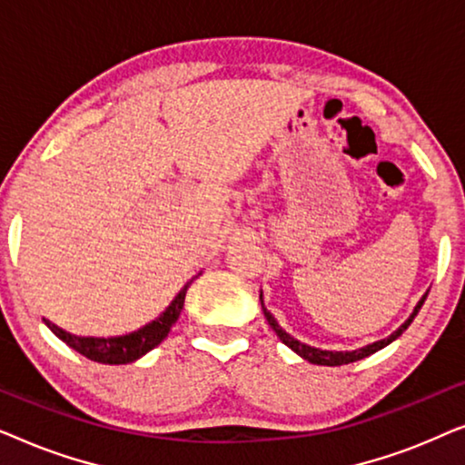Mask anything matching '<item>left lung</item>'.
<instances>
[{"mask_svg": "<svg viewBox=\"0 0 465 465\" xmlns=\"http://www.w3.org/2000/svg\"><path fill=\"white\" fill-rule=\"evenodd\" d=\"M428 292H430V290H428ZM428 292H425V294L421 296V301L417 302V307H415V311H412V315L409 317V320H406V322L402 323V326H400V328L396 330V332H393L391 336H387V339H383V341L372 342V345H366V347H361V349H355V351H326V349H317V347L304 345V342H301L298 339H294V336H290L288 332H285V330H283L282 326H279L275 317L271 315V311L264 307L262 292H260V304H262V311H264L266 322H269V326H271L272 330H275V334L279 336V341H282L283 345H288V347L292 349V351L301 355L302 360H307V361H311V364H317V366H342V364H351V361L364 360V358H368V355L377 353L379 349H383V347L390 345V342L396 341L398 336L402 334L404 330L411 326L412 320H415V315L419 313V309L423 307L425 298H428Z\"/></svg>", "mask_w": 465, "mask_h": 465, "instance_id": "8db88e82", "label": "left lung"}]
</instances>
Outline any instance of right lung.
Instances as JSON below:
<instances>
[{
  "label": "right lung",
  "instance_id": "1",
  "mask_svg": "<svg viewBox=\"0 0 465 465\" xmlns=\"http://www.w3.org/2000/svg\"><path fill=\"white\" fill-rule=\"evenodd\" d=\"M186 283L180 290L167 309L163 311L161 315L156 317L154 322L145 323L143 328L135 330V332H129L124 336H110V339H94V336H75L72 332H65V330L54 326L53 322L44 320V323L53 330V332L59 336V339L69 345L75 351L84 355V358L99 361V364H129V361H135L152 351L156 345L167 339V334L171 332V326L177 322L182 309H183V301H186V292H188Z\"/></svg>",
  "mask_w": 465,
  "mask_h": 465
}]
</instances>
